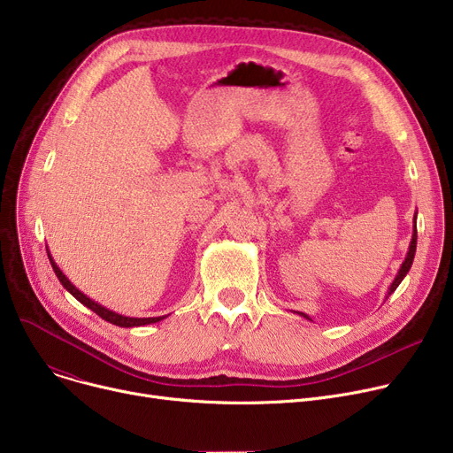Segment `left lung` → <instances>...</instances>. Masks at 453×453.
Masks as SVG:
<instances>
[{
    "mask_svg": "<svg viewBox=\"0 0 453 453\" xmlns=\"http://www.w3.org/2000/svg\"><path fill=\"white\" fill-rule=\"evenodd\" d=\"M415 219H417V213H415V217H413V222H415ZM415 250H417V226H413V234H411V242H410V250H408V255H406V258H404V262H403V265H401V269H399V273H397V277H395V280L391 282V286H389V289H388V295H386V298L394 293L395 289H397V286L403 282V279L406 277V273L410 271V267H411V262H413V257H415ZM303 317H306L308 320H311L306 313H300Z\"/></svg>",
    "mask_w": 453,
    "mask_h": 453,
    "instance_id": "1",
    "label": "left lung"
}]
</instances>
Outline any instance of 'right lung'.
I'll return each mask as SVG.
<instances>
[{
    "instance_id": "1",
    "label": "right lung",
    "mask_w": 453,
    "mask_h": 453,
    "mask_svg": "<svg viewBox=\"0 0 453 453\" xmlns=\"http://www.w3.org/2000/svg\"><path fill=\"white\" fill-rule=\"evenodd\" d=\"M47 255H49V260H50V265H52V269H54V273H56V277H58V280L62 282V286L76 298V300H80V303L83 304V306H87L90 311H95L98 317H102L104 320H107V322H111V324H114V326H119V327H133V326H145V324H155V322H160L162 319H165V317H147V319H134V317H124V315H118V313H114V311H111V310H107V308H104V306H100L98 303H95V300H90L87 295H83L74 284H71V280L62 273V269H59L58 265H56V262L52 260V257H50V253H49V250H47Z\"/></svg>"
}]
</instances>
